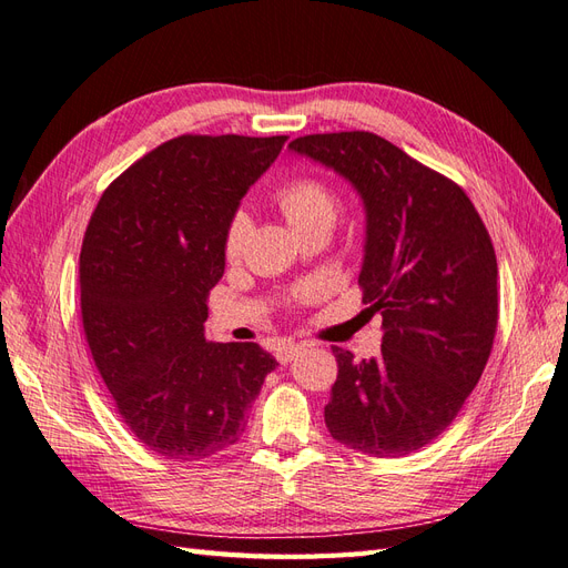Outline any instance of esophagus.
<instances>
[{
  "instance_id": "esophagus-1",
  "label": "esophagus",
  "mask_w": 568,
  "mask_h": 568,
  "mask_svg": "<svg viewBox=\"0 0 568 568\" xmlns=\"http://www.w3.org/2000/svg\"><path fill=\"white\" fill-rule=\"evenodd\" d=\"M302 351H304L302 343H283L278 351H275V357H278L281 365H287V362H293Z\"/></svg>"
}]
</instances>
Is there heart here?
Here are the masks:
<instances>
[{
    "label": "heart",
    "instance_id": "b5f03b06",
    "mask_svg": "<svg viewBox=\"0 0 568 568\" xmlns=\"http://www.w3.org/2000/svg\"><path fill=\"white\" fill-rule=\"evenodd\" d=\"M273 201L295 232L316 223L331 225L333 215H336V196H333L331 186L324 180L314 178V174H297V178L281 182L275 186ZM246 230H250V217L244 213H235L230 217L225 230V256L230 261L240 256ZM302 297L304 295H300V300Z\"/></svg>",
    "mask_w": 568,
    "mask_h": 568
}]
</instances>
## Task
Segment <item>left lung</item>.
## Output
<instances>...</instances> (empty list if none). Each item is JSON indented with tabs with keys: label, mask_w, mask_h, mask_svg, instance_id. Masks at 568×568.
Masks as SVG:
<instances>
[{
	"label": "left lung",
	"mask_w": 568,
	"mask_h": 568,
	"mask_svg": "<svg viewBox=\"0 0 568 568\" xmlns=\"http://www.w3.org/2000/svg\"><path fill=\"white\" fill-rule=\"evenodd\" d=\"M351 182L365 203L362 302L382 314V353L333 345L324 408L336 442L396 458L434 442L477 386L497 333V254L463 189L372 132L290 143Z\"/></svg>",
	"instance_id": "8db88e82"
}]
</instances>
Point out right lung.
<instances>
[{"instance_id":"1","label":"right lung","mask_w":568,"mask_h":568,"mask_svg":"<svg viewBox=\"0 0 568 568\" xmlns=\"http://www.w3.org/2000/svg\"><path fill=\"white\" fill-rule=\"evenodd\" d=\"M287 136L184 134L114 180L85 227L81 316L124 425L172 460L240 442L275 362L256 343L203 336L225 271V230Z\"/></svg>"}]
</instances>
